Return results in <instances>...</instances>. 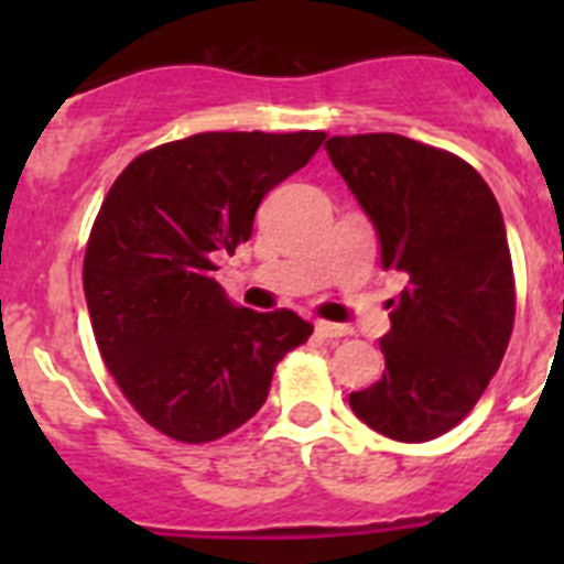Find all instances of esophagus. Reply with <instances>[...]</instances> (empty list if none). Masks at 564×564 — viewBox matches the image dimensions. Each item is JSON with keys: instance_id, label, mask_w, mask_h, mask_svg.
Masks as SVG:
<instances>
[{"instance_id": "obj_1", "label": "esophagus", "mask_w": 564, "mask_h": 564, "mask_svg": "<svg viewBox=\"0 0 564 564\" xmlns=\"http://www.w3.org/2000/svg\"><path fill=\"white\" fill-rule=\"evenodd\" d=\"M316 333L322 338H344L350 336V330L344 325H333V322H316Z\"/></svg>"}]
</instances>
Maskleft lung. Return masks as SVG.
Returning a JSON list of instances; mask_svg holds the SVG:
<instances>
[{"label":"left lung","instance_id":"1","mask_svg":"<svg viewBox=\"0 0 564 564\" xmlns=\"http://www.w3.org/2000/svg\"><path fill=\"white\" fill-rule=\"evenodd\" d=\"M325 149L376 228L381 265L406 276L381 338L387 370L350 406L392 441H432L475 410L514 327L500 206L457 154L403 134H336Z\"/></svg>","mask_w":564,"mask_h":564}]
</instances>
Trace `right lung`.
Listing matches in <instances>:
<instances>
[{"label":"right lung","mask_w":564,"mask_h":564,"mask_svg":"<svg viewBox=\"0 0 564 564\" xmlns=\"http://www.w3.org/2000/svg\"><path fill=\"white\" fill-rule=\"evenodd\" d=\"M325 132H200L134 158L109 188L84 257L107 370L163 435L208 443L251 421L276 361L311 338L291 311L234 305L214 271L253 231L273 186Z\"/></svg>","instance_id":"obj_1"}]
</instances>
